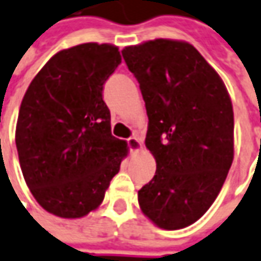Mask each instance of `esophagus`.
I'll use <instances>...</instances> for the list:
<instances>
[{
    "label": "esophagus",
    "mask_w": 261,
    "mask_h": 261,
    "mask_svg": "<svg viewBox=\"0 0 261 261\" xmlns=\"http://www.w3.org/2000/svg\"><path fill=\"white\" fill-rule=\"evenodd\" d=\"M128 148H130V151H140L141 148H143V143H141V140L137 137H131L128 138Z\"/></svg>",
    "instance_id": "obj_1"
}]
</instances>
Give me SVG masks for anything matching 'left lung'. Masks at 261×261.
Returning a JSON list of instances; mask_svg holds the SVG:
<instances>
[{
    "label": "left lung",
    "instance_id": "1",
    "mask_svg": "<svg viewBox=\"0 0 261 261\" xmlns=\"http://www.w3.org/2000/svg\"><path fill=\"white\" fill-rule=\"evenodd\" d=\"M145 102L153 180L138 191L164 230L196 223L219 196L234 157L233 104L223 80L190 42L155 38L121 51Z\"/></svg>",
    "mask_w": 261,
    "mask_h": 261
}]
</instances>
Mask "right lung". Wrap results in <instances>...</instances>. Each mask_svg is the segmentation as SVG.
<instances>
[{
    "mask_svg": "<svg viewBox=\"0 0 261 261\" xmlns=\"http://www.w3.org/2000/svg\"><path fill=\"white\" fill-rule=\"evenodd\" d=\"M121 56L113 44L86 42L58 51L21 101L15 144L27 186L44 210L80 219L102 203L128 155L111 136L102 84Z\"/></svg>",
    "mask_w": 261,
    "mask_h": 261,
    "instance_id": "obj_1",
    "label": "right lung"
}]
</instances>
